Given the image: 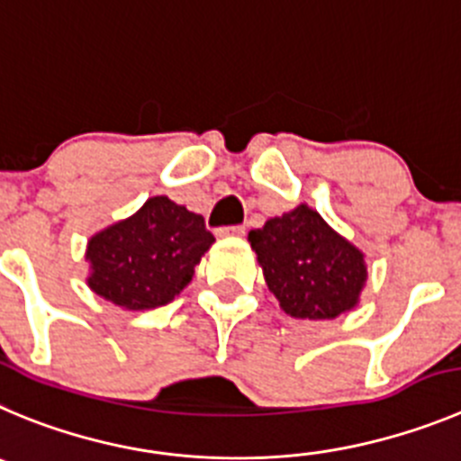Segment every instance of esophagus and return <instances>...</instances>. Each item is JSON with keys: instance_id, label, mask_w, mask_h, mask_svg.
<instances>
[{"instance_id": "obj_1", "label": "esophagus", "mask_w": 461, "mask_h": 461, "mask_svg": "<svg viewBox=\"0 0 461 461\" xmlns=\"http://www.w3.org/2000/svg\"><path fill=\"white\" fill-rule=\"evenodd\" d=\"M221 236H245V225H231V227H221L218 230Z\"/></svg>"}]
</instances>
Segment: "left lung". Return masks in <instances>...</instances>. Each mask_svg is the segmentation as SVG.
I'll return each mask as SVG.
<instances>
[{"mask_svg":"<svg viewBox=\"0 0 461 461\" xmlns=\"http://www.w3.org/2000/svg\"><path fill=\"white\" fill-rule=\"evenodd\" d=\"M268 291L294 318L334 321L359 304L368 268L364 252L312 206L298 204L248 234Z\"/></svg>","mask_w":461,"mask_h":461,"instance_id":"1","label":"left lung"}]
</instances>
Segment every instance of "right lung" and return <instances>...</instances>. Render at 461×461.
I'll return each mask as SVG.
<instances>
[{"instance_id":"1","label":"right lung","mask_w":461,"mask_h":461,"mask_svg":"<svg viewBox=\"0 0 461 461\" xmlns=\"http://www.w3.org/2000/svg\"><path fill=\"white\" fill-rule=\"evenodd\" d=\"M204 218L170 197H149L133 216L104 227L86 245L93 294L127 312L172 303L213 245Z\"/></svg>"}]
</instances>
